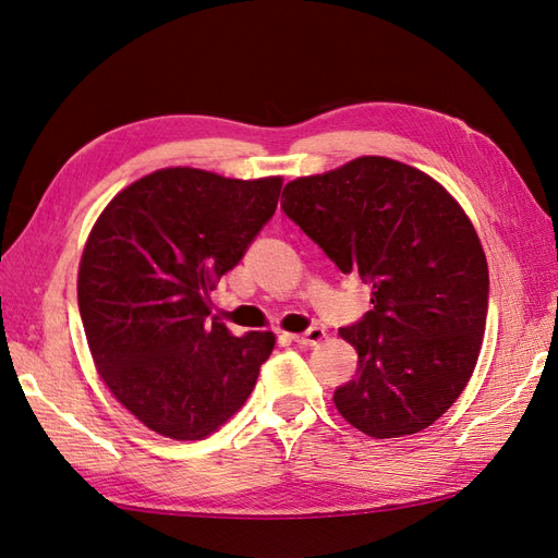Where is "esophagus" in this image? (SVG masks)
<instances>
[{"mask_svg":"<svg viewBox=\"0 0 558 558\" xmlns=\"http://www.w3.org/2000/svg\"><path fill=\"white\" fill-rule=\"evenodd\" d=\"M290 337H292V341H296V344H302V347H316L327 337V332L323 330V327H311V330H306L302 335H290Z\"/></svg>","mask_w":558,"mask_h":558,"instance_id":"esophagus-1","label":"esophagus"}]
</instances>
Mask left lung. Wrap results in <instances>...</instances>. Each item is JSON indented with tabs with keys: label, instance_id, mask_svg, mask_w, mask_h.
I'll return each instance as SVG.
<instances>
[{
	"label": "left lung",
	"instance_id": "left-lung-1",
	"mask_svg": "<svg viewBox=\"0 0 558 558\" xmlns=\"http://www.w3.org/2000/svg\"><path fill=\"white\" fill-rule=\"evenodd\" d=\"M282 209L341 274L373 284V311L339 335L359 353L335 405L359 432L432 426L474 373L488 262L460 203L417 167L363 155L284 185Z\"/></svg>",
	"mask_w": 558,
	"mask_h": 558
}]
</instances>
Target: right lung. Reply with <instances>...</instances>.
Here are the masks:
<instances>
[{"label":"right lung","instance_id":"obj_1","mask_svg":"<svg viewBox=\"0 0 558 558\" xmlns=\"http://www.w3.org/2000/svg\"><path fill=\"white\" fill-rule=\"evenodd\" d=\"M282 177L167 167L110 199L84 245L77 304L116 401L174 440H199L245 405L274 332L209 318L214 284L274 217Z\"/></svg>","mask_w":558,"mask_h":558}]
</instances>
